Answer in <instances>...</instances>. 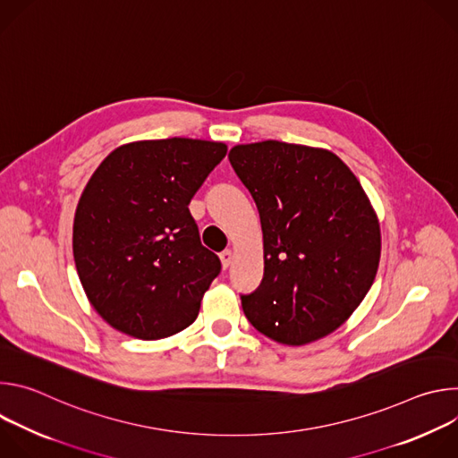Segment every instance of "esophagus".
<instances>
[{
  "mask_svg": "<svg viewBox=\"0 0 458 458\" xmlns=\"http://www.w3.org/2000/svg\"><path fill=\"white\" fill-rule=\"evenodd\" d=\"M219 257H221V265H223V268H228V267H230V263H232V257H233V253H232V250H225V251H221V253H219Z\"/></svg>",
  "mask_w": 458,
  "mask_h": 458,
  "instance_id": "obj_1",
  "label": "esophagus"
}]
</instances>
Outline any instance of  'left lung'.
Listing matches in <instances>:
<instances>
[{"mask_svg": "<svg viewBox=\"0 0 458 458\" xmlns=\"http://www.w3.org/2000/svg\"><path fill=\"white\" fill-rule=\"evenodd\" d=\"M228 159L263 228L265 276L241 295L246 318L290 346L332 334L369 292L380 259L359 179L328 150L274 140L237 145Z\"/></svg>", "mask_w": 458, "mask_h": 458, "instance_id": "obj_1", "label": "left lung"}]
</instances>
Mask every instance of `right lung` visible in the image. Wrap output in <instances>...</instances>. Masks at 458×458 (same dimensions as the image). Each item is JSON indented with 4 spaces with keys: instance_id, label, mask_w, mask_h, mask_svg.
I'll use <instances>...</instances> for the list:
<instances>
[{
    "instance_id": "1",
    "label": "right lung",
    "mask_w": 458,
    "mask_h": 458,
    "mask_svg": "<svg viewBox=\"0 0 458 458\" xmlns=\"http://www.w3.org/2000/svg\"><path fill=\"white\" fill-rule=\"evenodd\" d=\"M226 145L138 141L115 148L87 182L74 217L83 290L112 328L138 339L170 337L198 318L221 272L201 244L188 205Z\"/></svg>"
}]
</instances>
